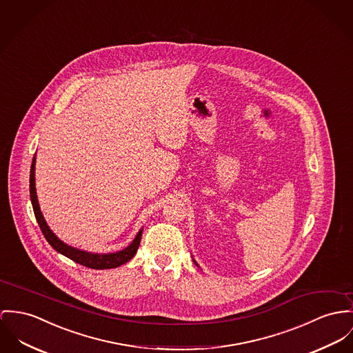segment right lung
<instances>
[{
    "label": "right lung",
    "instance_id": "obj_1",
    "mask_svg": "<svg viewBox=\"0 0 353 353\" xmlns=\"http://www.w3.org/2000/svg\"><path fill=\"white\" fill-rule=\"evenodd\" d=\"M34 157L32 160L30 165V176H29V192H30V201H32V207H33V212L36 220L39 223V227L44 235V238L47 239V242L54 247V250L60 254H63L64 256L72 259L74 262L79 263L81 266H85L88 269H95V270H106V269H114L118 268L126 262H129L134 255H136L137 250L139 247L141 242V236H142V230L137 234L136 239L133 241V243L129 247H126L122 251L114 252V254H91V252H85L78 248H74L71 245H67L63 243L60 239H57V236L54 232L50 230V227L47 225L44 217L41 215L40 207H39V201H37V196H36V188H34Z\"/></svg>",
    "mask_w": 353,
    "mask_h": 353
}]
</instances>
